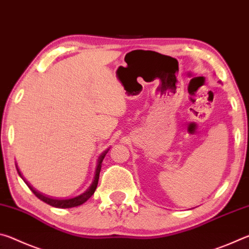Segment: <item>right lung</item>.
I'll use <instances>...</instances> for the list:
<instances>
[{
  "instance_id": "add662e5",
  "label": "right lung",
  "mask_w": 249,
  "mask_h": 249,
  "mask_svg": "<svg viewBox=\"0 0 249 249\" xmlns=\"http://www.w3.org/2000/svg\"><path fill=\"white\" fill-rule=\"evenodd\" d=\"M109 149L104 150L102 154L100 155V157L98 159V165H96V169H95V175H94V179L92 181V183L89 188L87 189V191H84L82 195H80L78 196H74V197H71V199H53V197H48L44 195H41L40 192L36 191L35 189H34L31 184H29L26 180L23 178L22 174H20V171L18 167H16V169H18V172L20 178L24 180V182L28 185V188L31 189L32 192L37 197H38L39 200L44 201L45 203H47L49 205L53 206V208H59V209H69V208H74V206H78V205H81L83 204L84 202L88 201L93 195L96 187H98V182H99V177H100V171H101V167H102V161L105 157V155L107 154V151Z\"/></svg>"
}]
</instances>
